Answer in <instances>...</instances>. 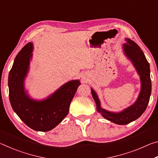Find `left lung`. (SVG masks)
Instances as JSON below:
<instances>
[{"instance_id": "1", "label": "left lung", "mask_w": 158, "mask_h": 158, "mask_svg": "<svg viewBox=\"0 0 158 158\" xmlns=\"http://www.w3.org/2000/svg\"><path fill=\"white\" fill-rule=\"evenodd\" d=\"M123 44V49L126 56L132 61L137 69L141 80V90L137 100L132 105L119 113H114L101 107L97 93L91 89V93L96 104L97 111L105 118L116 124L126 125L135 121L145 111L151 94V80L150 77V65L141 48L129 38Z\"/></svg>"}]
</instances>
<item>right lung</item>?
<instances>
[{
    "mask_svg": "<svg viewBox=\"0 0 158 158\" xmlns=\"http://www.w3.org/2000/svg\"><path fill=\"white\" fill-rule=\"evenodd\" d=\"M33 44L29 42L16 56L8 77L9 98L11 106L21 121L31 129L47 132L65 118L69 112L79 80L65 83L46 100L31 99L25 91L24 79L33 56Z\"/></svg>",
    "mask_w": 158,
    "mask_h": 158,
    "instance_id": "1",
    "label": "right lung"
}]
</instances>
